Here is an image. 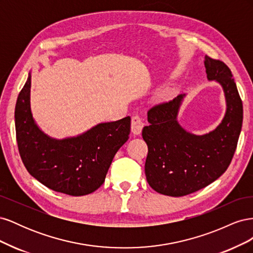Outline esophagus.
I'll use <instances>...</instances> for the list:
<instances>
[{"instance_id":"34e87169","label":"esophagus","mask_w":253,"mask_h":253,"mask_svg":"<svg viewBox=\"0 0 253 253\" xmlns=\"http://www.w3.org/2000/svg\"><path fill=\"white\" fill-rule=\"evenodd\" d=\"M131 126H132V132L135 135H139L142 131V128L144 126V122L142 120V118L138 115L132 117V122H131Z\"/></svg>"}]
</instances>
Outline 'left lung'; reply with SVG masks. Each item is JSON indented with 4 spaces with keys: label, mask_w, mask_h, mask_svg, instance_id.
I'll list each match as a JSON object with an SVG mask.
<instances>
[{
    "label": "left lung",
    "mask_w": 253,
    "mask_h": 253,
    "mask_svg": "<svg viewBox=\"0 0 253 253\" xmlns=\"http://www.w3.org/2000/svg\"><path fill=\"white\" fill-rule=\"evenodd\" d=\"M207 78L224 88L227 111L214 131L197 136L176 120L185 95L148 111L150 126L142 129L148 144L144 172L150 187L174 197L201 190L225 173L233 158L243 124V103L232 74L223 61L205 57Z\"/></svg>",
    "instance_id": "obj_1"
}]
</instances>
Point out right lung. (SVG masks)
Here are the masks:
<instances>
[{"mask_svg": "<svg viewBox=\"0 0 253 253\" xmlns=\"http://www.w3.org/2000/svg\"><path fill=\"white\" fill-rule=\"evenodd\" d=\"M28 75L14 110L20 156L28 173L56 192L82 196L104 182L117 151L128 139L131 118L99 124L82 135L57 140L38 127L30 111Z\"/></svg>", "mask_w": 253, "mask_h": 253, "instance_id": "add662e5", "label": "right lung"}]
</instances>
